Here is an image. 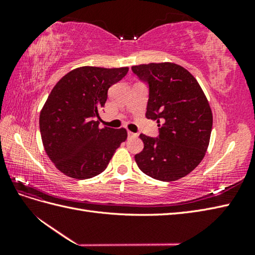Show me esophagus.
<instances>
[{
  "label": "esophagus",
  "instance_id": "1",
  "mask_svg": "<svg viewBox=\"0 0 255 255\" xmlns=\"http://www.w3.org/2000/svg\"><path fill=\"white\" fill-rule=\"evenodd\" d=\"M128 137H137V133L131 132V131H128Z\"/></svg>",
  "mask_w": 255,
  "mask_h": 255
}]
</instances>
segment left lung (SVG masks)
Instances as JSON below:
<instances>
[{
	"mask_svg": "<svg viewBox=\"0 0 255 255\" xmlns=\"http://www.w3.org/2000/svg\"><path fill=\"white\" fill-rule=\"evenodd\" d=\"M149 85L145 117L158 123L159 138L140 134L143 150L134 155L144 174L171 182L191 173L208 148L213 113L197 80L171 62L131 67Z\"/></svg>",
	"mask_w": 255,
	"mask_h": 255,
	"instance_id": "8db88e82",
	"label": "left lung"
}]
</instances>
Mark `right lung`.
<instances>
[{
  "instance_id": "obj_1",
  "label": "right lung",
  "mask_w": 255,
  "mask_h": 255,
  "mask_svg": "<svg viewBox=\"0 0 255 255\" xmlns=\"http://www.w3.org/2000/svg\"><path fill=\"white\" fill-rule=\"evenodd\" d=\"M128 68L81 67L55 85L39 116L42 144L57 169L86 180L104 171L116 149L127 139L125 128H100V112L107 92Z\"/></svg>"
}]
</instances>
